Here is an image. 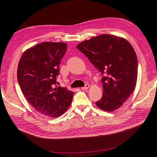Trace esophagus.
I'll return each instance as SVG.
<instances>
[{
    "label": "esophagus",
    "mask_w": 157,
    "mask_h": 157,
    "mask_svg": "<svg viewBox=\"0 0 157 157\" xmlns=\"http://www.w3.org/2000/svg\"><path fill=\"white\" fill-rule=\"evenodd\" d=\"M89 87H90L89 84H86L84 87H82V88H81V90H86L88 89V88H89Z\"/></svg>",
    "instance_id": "esophagus-1"
}]
</instances>
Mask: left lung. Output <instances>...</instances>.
Wrapping results in <instances>:
<instances>
[{"mask_svg":"<svg viewBox=\"0 0 157 157\" xmlns=\"http://www.w3.org/2000/svg\"><path fill=\"white\" fill-rule=\"evenodd\" d=\"M76 48L83 53L102 78L103 94L95 104L105 111L120 108L136 87L138 63L133 47L123 37L102 34L81 42Z\"/></svg>","mask_w":157,"mask_h":157,"instance_id":"8db88e82","label":"left lung"}]
</instances>
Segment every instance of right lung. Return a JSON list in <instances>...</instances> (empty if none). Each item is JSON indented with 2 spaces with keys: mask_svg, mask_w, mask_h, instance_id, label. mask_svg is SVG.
I'll list each match as a JSON object with an SVG mask.
<instances>
[{
  "mask_svg": "<svg viewBox=\"0 0 157 157\" xmlns=\"http://www.w3.org/2000/svg\"><path fill=\"white\" fill-rule=\"evenodd\" d=\"M67 47L64 43H40L25 51L18 65L17 79L24 96L38 112L51 118L61 116L72 101L73 92L55 86Z\"/></svg>",
  "mask_w": 157,
  "mask_h": 157,
  "instance_id": "right-lung-1",
  "label": "right lung"
}]
</instances>
